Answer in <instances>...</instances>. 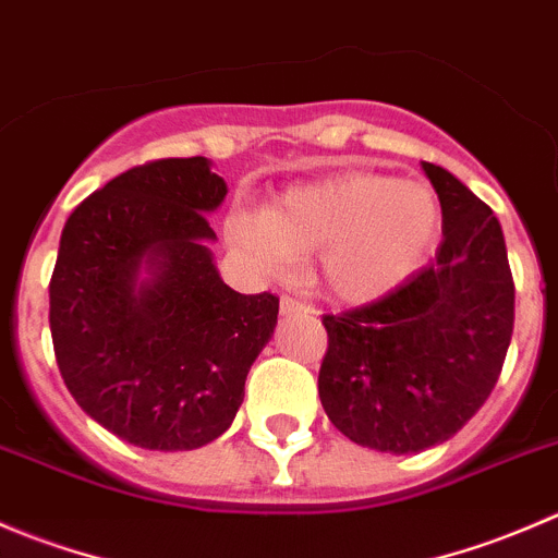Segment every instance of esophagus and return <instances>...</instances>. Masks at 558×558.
Masks as SVG:
<instances>
[{
	"label": "esophagus",
	"instance_id": "obj_1",
	"mask_svg": "<svg viewBox=\"0 0 558 558\" xmlns=\"http://www.w3.org/2000/svg\"><path fill=\"white\" fill-rule=\"evenodd\" d=\"M279 308H281V314H284V317H290V314H308V312H312V306H308L306 301H301V298H292V295H281Z\"/></svg>",
	"mask_w": 558,
	"mask_h": 558
}]
</instances>
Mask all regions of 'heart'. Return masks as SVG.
Returning <instances> with one entry per match:
<instances>
[{
  "label": "heart",
  "mask_w": 558,
  "mask_h": 558,
  "mask_svg": "<svg viewBox=\"0 0 558 558\" xmlns=\"http://www.w3.org/2000/svg\"><path fill=\"white\" fill-rule=\"evenodd\" d=\"M439 228L437 197L377 173H341L284 192L268 214L228 219L235 250L268 271L323 252L325 284L344 301H374L410 277Z\"/></svg>",
  "instance_id": "obj_1"
}]
</instances>
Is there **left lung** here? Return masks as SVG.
Here are the masks:
<instances>
[{
  "label": "left lung",
  "mask_w": 558,
  "mask_h": 558,
  "mask_svg": "<svg viewBox=\"0 0 558 558\" xmlns=\"http://www.w3.org/2000/svg\"><path fill=\"white\" fill-rule=\"evenodd\" d=\"M442 206L437 257L383 298L323 314L319 401L361 448L417 453L464 428L494 390L515 323L505 235L488 203L423 162Z\"/></svg>",
  "instance_id": "obj_1"
}]
</instances>
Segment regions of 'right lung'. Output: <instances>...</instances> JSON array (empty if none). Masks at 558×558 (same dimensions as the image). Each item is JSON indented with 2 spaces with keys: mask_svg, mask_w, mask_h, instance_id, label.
<instances>
[{
  "mask_svg": "<svg viewBox=\"0 0 558 558\" xmlns=\"http://www.w3.org/2000/svg\"><path fill=\"white\" fill-rule=\"evenodd\" d=\"M225 195L206 157L154 159L64 222L48 287L59 372L86 415L137 448L195 450L228 432L277 325L274 292L241 295L214 268L206 211Z\"/></svg>",
  "mask_w": 558,
  "mask_h": 558,
  "instance_id": "right-lung-1",
  "label": "right lung"
}]
</instances>
